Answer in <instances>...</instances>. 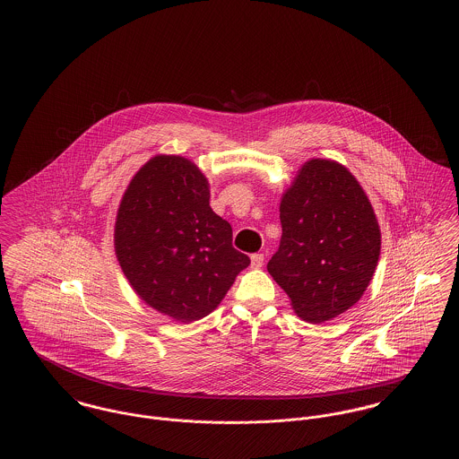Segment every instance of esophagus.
Returning <instances> with one entry per match:
<instances>
[{"instance_id": "esophagus-1", "label": "esophagus", "mask_w": 459, "mask_h": 459, "mask_svg": "<svg viewBox=\"0 0 459 459\" xmlns=\"http://www.w3.org/2000/svg\"><path fill=\"white\" fill-rule=\"evenodd\" d=\"M263 260H264L263 255H253V256H251V266H253V268H262Z\"/></svg>"}]
</instances>
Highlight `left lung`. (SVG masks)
<instances>
[{"instance_id": "1", "label": "left lung", "mask_w": 459, "mask_h": 459, "mask_svg": "<svg viewBox=\"0 0 459 459\" xmlns=\"http://www.w3.org/2000/svg\"><path fill=\"white\" fill-rule=\"evenodd\" d=\"M282 239L268 273L307 324L356 305L373 279L382 234L356 177L333 160L301 165L281 199Z\"/></svg>"}]
</instances>
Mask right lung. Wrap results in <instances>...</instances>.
Listing matches in <instances>:
<instances>
[{
    "instance_id": "obj_1",
    "label": "right lung",
    "mask_w": 459,
    "mask_h": 459,
    "mask_svg": "<svg viewBox=\"0 0 459 459\" xmlns=\"http://www.w3.org/2000/svg\"><path fill=\"white\" fill-rule=\"evenodd\" d=\"M113 244L134 292L180 324L210 315L249 264L210 206L208 178L178 154H156L132 177Z\"/></svg>"
}]
</instances>
